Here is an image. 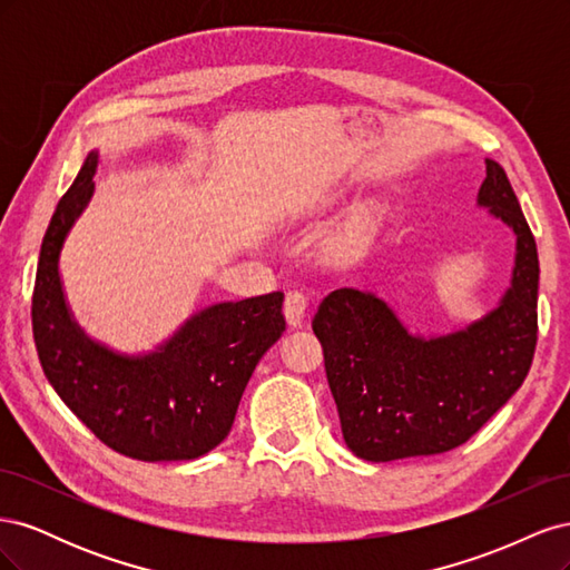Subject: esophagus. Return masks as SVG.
I'll list each match as a JSON object with an SVG mask.
<instances>
[{
  "mask_svg": "<svg viewBox=\"0 0 570 570\" xmlns=\"http://www.w3.org/2000/svg\"><path fill=\"white\" fill-rule=\"evenodd\" d=\"M283 312H285V318L292 327L302 325L304 321V314H306V295L302 289H289L285 295V304H283Z\"/></svg>",
  "mask_w": 570,
  "mask_h": 570,
  "instance_id": "34e87169",
  "label": "esophagus"
}]
</instances>
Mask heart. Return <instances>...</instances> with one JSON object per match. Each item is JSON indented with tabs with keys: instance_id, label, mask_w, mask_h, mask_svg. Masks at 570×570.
<instances>
[{
	"instance_id": "1",
	"label": "heart",
	"mask_w": 570,
	"mask_h": 570,
	"mask_svg": "<svg viewBox=\"0 0 570 570\" xmlns=\"http://www.w3.org/2000/svg\"><path fill=\"white\" fill-rule=\"evenodd\" d=\"M361 220H364V223H366V220H368V214H364V218H361Z\"/></svg>"
}]
</instances>
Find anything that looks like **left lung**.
Segmentation results:
<instances>
[{
	"label": "left lung",
	"mask_w": 570,
	"mask_h": 570,
	"mask_svg": "<svg viewBox=\"0 0 570 570\" xmlns=\"http://www.w3.org/2000/svg\"><path fill=\"white\" fill-rule=\"evenodd\" d=\"M478 206L515 237L511 285L482 318L416 335L373 292L340 287L314 316L342 438L366 461L450 452L519 390L538 344V245L504 168L485 159Z\"/></svg>",
	"instance_id": "8db88e82"
}]
</instances>
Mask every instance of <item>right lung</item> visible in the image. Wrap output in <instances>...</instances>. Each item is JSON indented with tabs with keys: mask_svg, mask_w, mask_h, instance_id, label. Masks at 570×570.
Returning a JSON list of instances; mask_svg holds the SVG:
<instances>
[{
	"mask_svg": "<svg viewBox=\"0 0 570 570\" xmlns=\"http://www.w3.org/2000/svg\"><path fill=\"white\" fill-rule=\"evenodd\" d=\"M97 166L92 149L42 239L32 292L42 371L114 452L140 461L199 459L228 438L258 358L283 335V292L206 306L147 354H120L92 340L68 308L59 256L95 195Z\"/></svg>",
	"mask_w": 570,
	"mask_h": 570,
	"instance_id": "right-lung-1",
	"label": "right lung"
}]
</instances>
